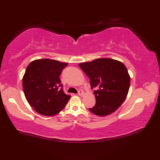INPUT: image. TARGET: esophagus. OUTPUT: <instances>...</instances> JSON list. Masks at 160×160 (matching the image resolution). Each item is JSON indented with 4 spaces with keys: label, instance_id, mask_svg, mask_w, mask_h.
Returning <instances> with one entry per match:
<instances>
[{
    "label": "esophagus",
    "instance_id": "34e87169",
    "mask_svg": "<svg viewBox=\"0 0 160 160\" xmlns=\"http://www.w3.org/2000/svg\"><path fill=\"white\" fill-rule=\"evenodd\" d=\"M78 95H79V96H83V95H84V91H83V89H80V90L79 91Z\"/></svg>",
    "mask_w": 160,
    "mask_h": 160
}]
</instances>
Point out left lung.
<instances>
[{
  "label": "left lung",
  "mask_w": 160,
  "mask_h": 160,
  "mask_svg": "<svg viewBox=\"0 0 160 160\" xmlns=\"http://www.w3.org/2000/svg\"><path fill=\"white\" fill-rule=\"evenodd\" d=\"M79 66L89 77L91 89L96 88V103L89 111L102 117L113 113L122 105L129 91L130 76L126 67L109 58L82 62Z\"/></svg>",
  "instance_id": "1"
}]
</instances>
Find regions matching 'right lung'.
I'll return each mask as SVG.
<instances>
[{
	"label": "right lung",
	"mask_w": 160,
	"mask_h": 160,
	"mask_svg": "<svg viewBox=\"0 0 160 160\" xmlns=\"http://www.w3.org/2000/svg\"><path fill=\"white\" fill-rule=\"evenodd\" d=\"M67 65V62L41 59L27 66L22 77L23 91L28 103L37 113L52 116L65 107L71 96L62 91L59 76Z\"/></svg>",
	"instance_id": "right-lung-1"
}]
</instances>
